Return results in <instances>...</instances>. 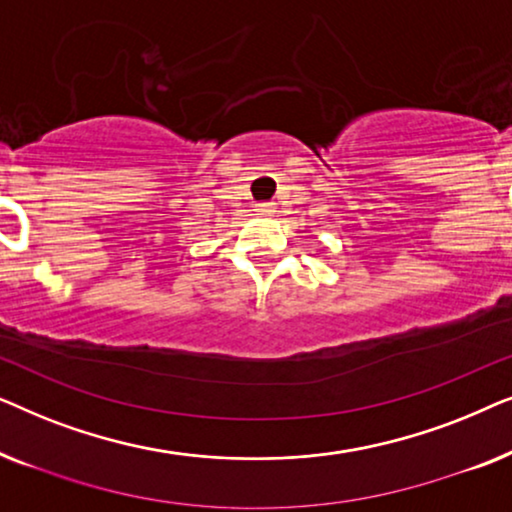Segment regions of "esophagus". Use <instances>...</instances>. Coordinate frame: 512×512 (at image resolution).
Segmentation results:
<instances>
[{
    "label": "esophagus",
    "mask_w": 512,
    "mask_h": 512,
    "mask_svg": "<svg viewBox=\"0 0 512 512\" xmlns=\"http://www.w3.org/2000/svg\"><path fill=\"white\" fill-rule=\"evenodd\" d=\"M275 212L277 209H275V205H270V202H261V205H256V214H261V216H270Z\"/></svg>",
    "instance_id": "1"
}]
</instances>
